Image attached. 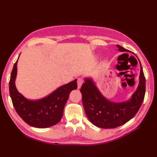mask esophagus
I'll return each instance as SVG.
<instances>
[{"instance_id":"obj_1","label":"esophagus","mask_w":157,"mask_h":157,"mask_svg":"<svg viewBox=\"0 0 157 157\" xmlns=\"http://www.w3.org/2000/svg\"><path fill=\"white\" fill-rule=\"evenodd\" d=\"M84 82V80L82 78H78L77 80V85H78V88H80L81 87L82 84Z\"/></svg>"}]
</instances>
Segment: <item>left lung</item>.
Returning a JSON list of instances; mask_svg holds the SVG:
<instances>
[{"label":"left lung","instance_id":"8db88e82","mask_svg":"<svg viewBox=\"0 0 157 157\" xmlns=\"http://www.w3.org/2000/svg\"><path fill=\"white\" fill-rule=\"evenodd\" d=\"M120 52H128L117 45ZM82 103L86 115L93 124L101 128H115L134 117L144 101L145 78L140 63V82L131 98L123 102H113L104 97L91 78H86L80 88Z\"/></svg>","mask_w":157,"mask_h":157}]
</instances>
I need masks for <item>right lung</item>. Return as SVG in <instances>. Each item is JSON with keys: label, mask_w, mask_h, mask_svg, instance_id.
Listing matches in <instances>:
<instances>
[{"label": "right lung", "mask_w": 157, "mask_h": 157, "mask_svg": "<svg viewBox=\"0 0 157 157\" xmlns=\"http://www.w3.org/2000/svg\"><path fill=\"white\" fill-rule=\"evenodd\" d=\"M17 60L13 65L9 82L10 98L17 113L33 127L44 128L56 124L62 118L70 92L77 88V79L59 87L43 98L29 100L19 92L16 87Z\"/></svg>", "instance_id": "1"}]
</instances>
